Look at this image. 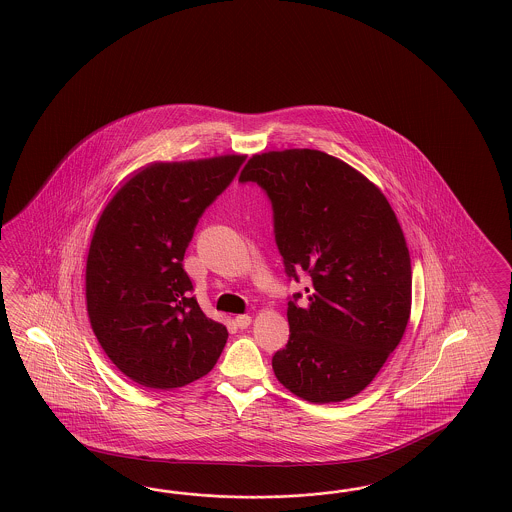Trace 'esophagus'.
<instances>
[{"mask_svg":"<svg viewBox=\"0 0 512 512\" xmlns=\"http://www.w3.org/2000/svg\"><path fill=\"white\" fill-rule=\"evenodd\" d=\"M235 324L240 330H244V328H248L249 324H251V317L249 315H238L235 318Z\"/></svg>","mask_w":512,"mask_h":512,"instance_id":"esophagus-1","label":"esophagus"}]
</instances>
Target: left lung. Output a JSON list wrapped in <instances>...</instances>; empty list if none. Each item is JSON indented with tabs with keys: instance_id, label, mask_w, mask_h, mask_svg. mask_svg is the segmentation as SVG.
Segmentation results:
<instances>
[{
	"instance_id": "8db88e82",
	"label": "left lung",
	"mask_w": 512,
	"mask_h": 512,
	"mask_svg": "<svg viewBox=\"0 0 512 512\" xmlns=\"http://www.w3.org/2000/svg\"><path fill=\"white\" fill-rule=\"evenodd\" d=\"M240 182L263 188L289 279L309 276L287 307L289 343L277 350V380L304 401L358 395L401 343L412 307V266L386 195L326 152L255 154Z\"/></svg>"
}]
</instances>
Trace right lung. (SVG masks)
Masks as SVG:
<instances>
[{
  "label": "right lung",
  "mask_w": 512,
  "mask_h": 512,
  "mask_svg": "<svg viewBox=\"0 0 512 512\" xmlns=\"http://www.w3.org/2000/svg\"><path fill=\"white\" fill-rule=\"evenodd\" d=\"M244 160L143 167L98 220L85 264L87 313L113 365L141 386H186L210 373L227 343V328L192 296L182 261L197 221Z\"/></svg>",
  "instance_id": "right-lung-1"
}]
</instances>
